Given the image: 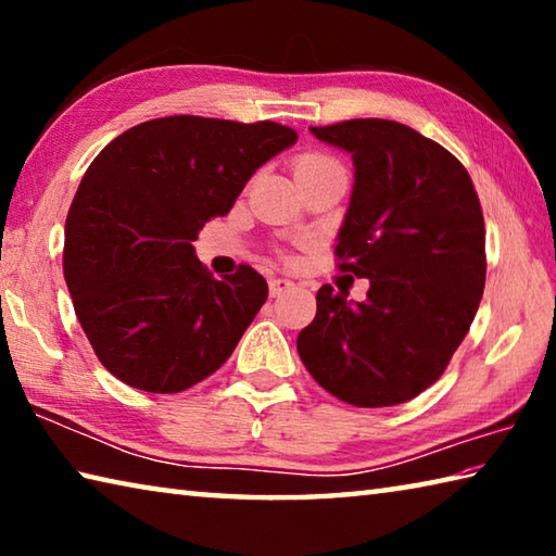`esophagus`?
<instances>
[{
  "label": "esophagus",
  "mask_w": 556,
  "mask_h": 556,
  "mask_svg": "<svg viewBox=\"0 0 556 556\" xmlns=\"http://www.w3.org/2000/svg\"><path fill=\"white\" fill-rule=\"evenodd\" d=\"M291 289H294V281H291V279L277 277V279L269 281V294L271 296H281V294H287V291H291Z\"/></svg>",
  "instance_id": "esophagus-1"
}]
</instances>
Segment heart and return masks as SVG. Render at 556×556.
I'll use <instances>...</instances> for the list:
<instances>
[{"label": "heart", "mask_w": 556, "mask_h": 556, "mask_svg": "<svg viewBox=\"0 0 556 556\" xmlns=\"http://www.w3.org/2000/svg\"><path fill=\"white\" fill-rule=\"evenodd\" d=\"M321 168H338V162L326 154H304L296 162V176L308 172H321Z\"/></svg>", "instance_id": "1"}]
</instances>
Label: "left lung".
<instances>
[{
	"mask_svg": "<svg viewBox=\"0 0 556 556\" xmlns=\"http://www.w3.org/2000/svg\"><path fill=\"white\" fill-rule=\"evenodd\" d=\"M353 156L355 184L336 255L370 279L368 299L324 285L296 338L301 363L355 407L402 404L446 370L481 304L485 228L464 164L392 119L308 127Z\"/></svg>",
	"mask_w": 556,
	"mask_h": 556,
	"instance_id": "8db88e82",
	"label": "left lung"
}]
</instances>
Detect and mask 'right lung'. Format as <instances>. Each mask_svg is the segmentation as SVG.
I'll return each instance as SVG.
<instances>
[{
	"mask_svg": "<svg viewBox=\"0 0 556 556\" xmlns=\"http://www.w3.org/2000/svg\"><path fill=\"white\" fill-rule=\"evenodd\" d=\"M296 142L277 122L174 115L92 159L65 220L63 275L98 361L129 388L174 394L228 361L267 301L248 265L215 279L193 240Z\"/></svg>",
	"mask_w": 556,
	"mask_h": 556,
	"instance_id": "obj_1",
	"label": "right lung"
}]
</instances>
